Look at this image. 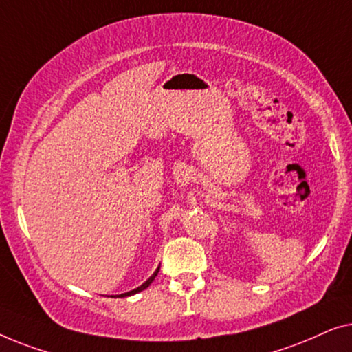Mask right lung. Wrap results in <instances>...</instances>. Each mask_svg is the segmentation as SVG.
I'll return each instance as SVG.
<instances>
[{"label":"right lung","instance_id":"right-lung-1","mask_svg":"<svg viewBox=\"0 0 352 352\" xmlns=\"http://www.w3.org/2000/svg\"><path fill=\"white\" fill-rule=\"evenodd\" d=\"M157 273H160V268H157V270L155 271V273H153V276L150 277V279H148V280H145V282H143V284H142L140 287H137V289H133V290H131V292H126V294L116 295V296H121V298H122V296H131V295H135V294H138V292L145 290V289H146V287H148V285H150L153 280H155V277L157 276Z\"/></svg>","mask_w":352,"mask_h":352}]
</instances>
